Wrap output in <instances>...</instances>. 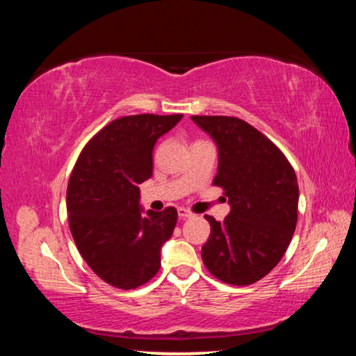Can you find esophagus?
<instances>
[{
    "instance_id": "34e87169",
    "label": "esophagus",
    "mask_w": 356,
    "mask_h": 356,
    "mask_svg": "<svg viewBox=\"0 0 356 356\" xmlns=\"http://www.w3.org/2000/svg\"><path fill=\"white\" fill-rule=\"evenodd\" d=\"M193 216H195V213L190 212L188 209H185V207H180V209H179V218H180V220L193 218Z\"/></svg>"
}]
</instances>
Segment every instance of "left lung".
<instances>
[{"label": "left lung", "instance_id": "obj_1", "mask_svg": "<svg viewBox=\"0 0 356 356\" xmlns=\"http://www.w3.org/2000/svg\"><path fill=\"white\" fill-rule=\"evenodd\" d=\"M218 146L220 186L231 204L222 221L206 215L202 261L216 280L248 286L278 265L298 220V182L275 143L232 116H191Z\"/></svg>", "mask_w": 356, "mask_h": 356}]
</instances>
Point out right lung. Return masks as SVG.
I'll use <instances>...</instances> for the list:
<instances>
[{"instance_id": "obj_1", "label": "right lung", "mask_w": 356, "mask_h": 356, "mask_svg": "<svg viewBox=\"0 0 356 356\" xmlns=\"http://www.w3.org/2000/svg\"><path fill=\"white\" fill-rule=\"evenodd\" d=\"M184 114H135L111 120L83 147L67 185L69 227L81 257L108 284L124 291L160 270L177 210L141 213L140 184L152 176L156 140Z\"/></svg>"}]
</instances>
